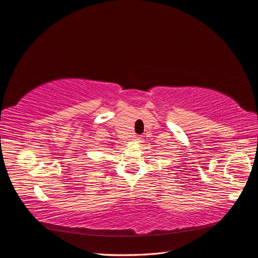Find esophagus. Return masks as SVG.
<instances>
[{
	"label": "esophagus",
	"mask_w": 258,
	"mask_h": 258,
	"mask_svg": "<svg viewBox=\"0 0 258 258\" xmlns=\"http://www.w3.org/2000/svg\"><path fill=\"white\" fill-rule=\"evenodd\" d=\"M132 140H134V141H139V140H141V137L138 135H135V136H132Z\"/></svg>",
	"instance_id": "obj_1"
}]
</instances>
